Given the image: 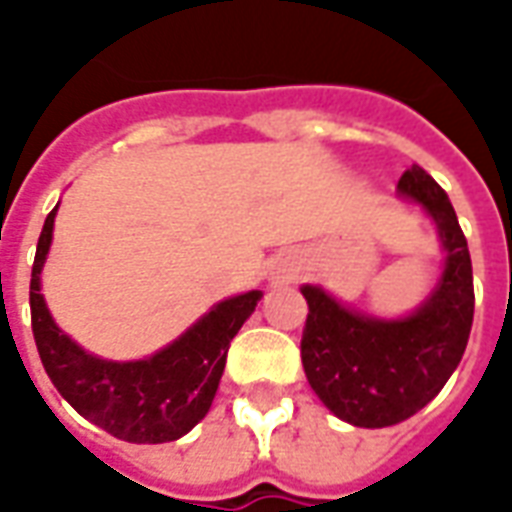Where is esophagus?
I'll return each instance as SVG.
<instances>
[{
    "instance_id": "1",
    "label": "esophagus",
    "mask_w": 512,
    "mask_h": 512,
    "mask_svg": "<svg viewBox=\"0 0 512 512\" xmlns=\"http://www.w3.org/2000/svg\"><path fill=\"white\" fill-rule=\"evenodd\" d=\"M287 271H290V268H287Z\"/></svg>"
}]
</instances>
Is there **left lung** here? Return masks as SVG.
Returning <instances> with one entry per match:
<instances>
[{"label":"left lung","instance_id":"obj_1","mask_svg":"<svg viewBox=\"0 0 512 512\" xmlns=\"http://www.w3.org/2000/svg\"><path fill=\"white\" fill-rule=\"evenodd\" d=\"M437 222L445 268L434 293L401 320H377L347 309L323 287H301L309 314L301 336L306 380L336 418L382 429L423 410L456 372L467 350L475 287L467 238L445 189L418 165L399 179Z\"/></svg>","mask_w":512,"mask_h":512}]
</instances>
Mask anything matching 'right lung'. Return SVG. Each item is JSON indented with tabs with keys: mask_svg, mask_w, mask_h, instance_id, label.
I'll return each instance as SVG.
<instances>
[{
	"mask_svg": "<svg viewBox=\"0 0 512 512\" xmlns=\"http://www.w3.org/2000/svg\"><path fill=\"white\" fill-rule=\"evenodd\" d=\"M56 208L45 217L29 285L32 331L45 372L56 391L108 434L138 445H160L184 437L206 418L214 401L227 347L255 312L260 290H249L200 317L187 333L143 361H102L59 331L40 293V271L54 236Z\"/></svg>",
	"mask_w": 512,
	"mask_h": 512,
	"instance_id": "obj_1",
	"label": "right lung"
}]
</instances>
